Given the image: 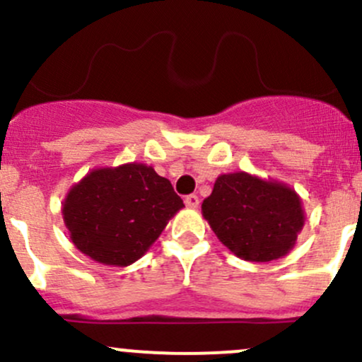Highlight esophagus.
I'll list each match as a JSON object with an SVG mask.
<instances>
[{
  "mask_svg": "<svg viewBox=\"0 0 362 362\" xmlns=\"http://www.w3.org/2000/svg\"><path fill=\"white\" fill-rule=\"evenodd\" d=\"M184 202L189 208H197V206H199V197H197L196 194H189V196H185Z\"/></svg>",
  "mask_w": 362,
  "mask_h": 362,
  "instance_id": "obj_1",
  "label": "esophagus"
}]
</instances>
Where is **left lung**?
Here are the masks:
<instances>
[{"instance_id": "8db88e82", "label": "left lung", "mask_w": 362, "mask_h": 362, "mask_svg": "<svg viewBox=\"0 0 362 362\" xmlns=\"http://www.w3.org/2000/svg\"><path fill=\"white\" fill-rule=\"evenodd\" d=\"M201 209L221 244L254 263L287 256L305 220L296 190L247 172L220 175Z\"/></svg>"}]
</instances>
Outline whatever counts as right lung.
<instances>
[{"mask_svg": "<svg viewBox=\"0 0 362 362\" xmlns=\"http://www.w3.org/2000/svg\"><path fill=\"white\" fill-rule=\"evenodd\" d=\"M184 208L168 178L144 163L94 168L74 184L62 213L70 240L106 266L141 259Z\"/></svg>", "mask_w": 362, "mask_h": 362, "instance_id": "obj_1", "label": "right lung"}]
</instances>
